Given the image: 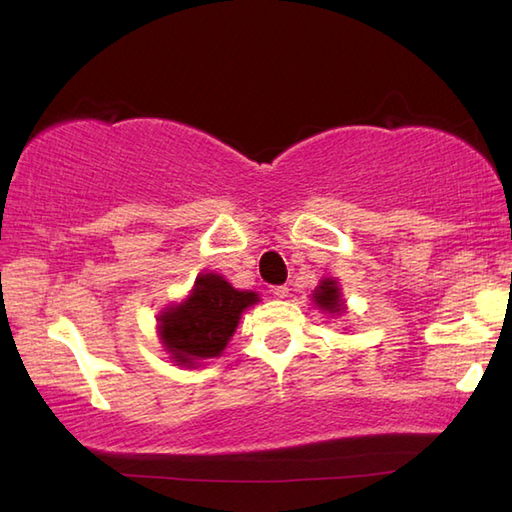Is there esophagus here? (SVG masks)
I'll return each mask as SVG.
<instances>
[{
  "label": "esophagus",
  "mask_w": 512,
  "mask_h": 512,
  "mask_svg": "<svg viewBox=\"0 0 512 512\" xmlns=\"http://www.w3.org/2000/svg\"><path fill=\"white\" fill-rule=\"evenodd\" d=\"M288 286H273L270 288V292H273V295L277 297V299H284V297H288Z\"/></svg>",
  "instance_id": "34e87169"
}]
</instances>
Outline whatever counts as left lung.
I'll use <instances>...</instances> for the list:
<instances>
[{"instance_id":"left-lung-1","label":"left lung","mask_w":512,"mask_h":512,"mask_svg":"<svg viewBox=\"0 0 512 512\" xmlns=\"http://www.w3.org/2000/svg\"><path fill=\"white\" fill-rule=\"evenodd\" d=\"M312 299L321 310L330 312L332 317L334 314L345 312V301L341 299V288L336 284V279H323L317 290H314Z\"/></svg>"}]
</instances>
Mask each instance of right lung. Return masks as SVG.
<instances>
[{"mask_svg":"<svg viewBox=\"0 0 512 512\" xmlns=\"http://www.w3.org/2000/svg\"><path fill=\"white\" fill-rule=\"evenodd\" d=\"M255 292L233 288L222 275L202 273L191 295L160 314V343L182 367L220 356L239 317L257 303Z\"/></svg>","mask_w":512,"mask_h":512,"instance_id":"1","label":"right lung"}]
</instances>
